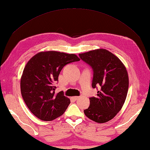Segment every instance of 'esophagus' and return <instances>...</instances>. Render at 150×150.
<instances>
[{
  "mask_svg": "<svg viewBox=\"0 0 150 150\" xmlns=\"http://www.w3.org/2000/svg\"><path fill=\"white\" fill-rule=\"evenodd\" d=\"M79 98V97H78V96H74V97H72V99H73V100H77Z\"/></svg>",
  "mask_w": 150,
  "mask_h": 150,
  "instance_id": "34e87169",
  "label": "esophagus"
}]
</instances>
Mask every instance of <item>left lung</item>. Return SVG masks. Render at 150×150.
I'll use <instances>...</instances> for the list:
<instances>
[{
  "label": "left lung",
  "instance_id": "left-lung-1",
  "mask_svg": "<svg viewBox=\"0 0 150 150\" xmlns=\"http://www.w3.org/2000/svg\"><path fill=\"white\" fill-rule=\"evenodd\" d=\"M79 56L92 68V87H99L97 96L89 98V107L84 113L97 123H105L117 115L126 99L129 87L126 68L120 59L105 49L90 51Z\"/></svg>",
  "mask_w": 150,
  "mask_h": 150
}]
</instances>
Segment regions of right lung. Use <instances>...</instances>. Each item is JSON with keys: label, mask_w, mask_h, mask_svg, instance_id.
Masks as SVG:
<instances>
[{"label": "right lung", "mask_w": 150, "mask_h": 150, "mask_svg": "<svg viewBox=\"0 0 150 150\" xmlns=\"http://www.w3.org/2000/svg\"><path fill=\"white\" fill-rule=\"evenodd\" d=\"M75 54L57 51L41 52L28 61L21 79L23 100L33 115L42 121L62 115L70 103L63 91L54 93L55 83L64 66L79 61Z\"/></svg>", "instance_id": "obj_1"}]
</instances>
